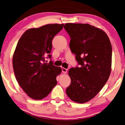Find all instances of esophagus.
Masks as SVG:
<instances>
[{"label": "esophagus", "instance_id": "34e87169", "mask_svg": "<svg viewBox=\"0 0 125 125\" xmlns=\"http://www.w3.org/2000/svg\"><path fill=\"white\" fill-rule=\"evenodd\" d=\"M62 71L63 73H66L67 72V69L64 68H62Z\"/></svg>", "mask_w": 125, "mask_h": 125}]
</instances>
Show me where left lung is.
I'll return each instance as SVG.
<instances>
[{"label":"left lung","instance_id":"left-lung-1","mask_svg":"<svg viewBox=\"0 0 125 125\" xmlns=\"http://www.w3.org/2000/svg\"><path fill=\"white\" fill-rule=\"evenodd\" d=\"M70 47L80 67L71 68L66 94L73 101L84 104L101 90L111 71L112 46L106 33L88 24L67 23Z\"/></svg>","mask_w":125,"mask_h":125}]
</instances>
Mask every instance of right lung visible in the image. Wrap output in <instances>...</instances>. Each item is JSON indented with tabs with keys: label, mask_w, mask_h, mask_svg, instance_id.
Here are the masks:
<instances>
[{
	"label": "right lung",
	"mask_w": 125,
	"mask_h": 125,
	"mask_svg": "<svg viewBox=\"0 0 125 125\" xmlns=\"http://www.w3.org/2000/svg\"><path fill=\"white\" fill-rule=\"evenodd\" d=\"M64 24H47L31 28L23 33L13 57V67L19 86L31 98L40 100L47 97L57 84L56 77L62 72L52 61L45 62L52 48L53 38Z\"/></svg>",
	"instance_id": "1"
}]
</instances>
